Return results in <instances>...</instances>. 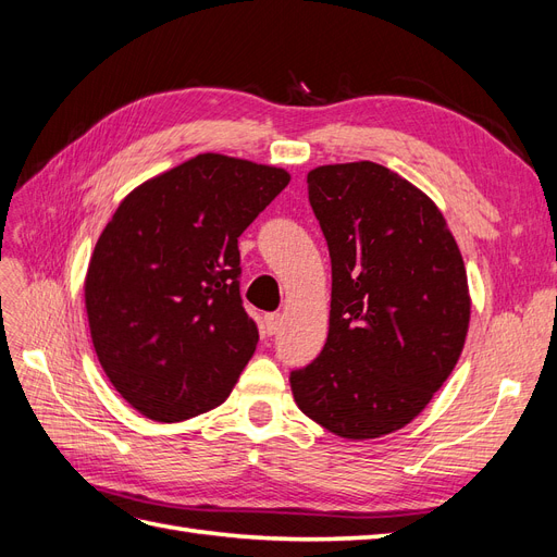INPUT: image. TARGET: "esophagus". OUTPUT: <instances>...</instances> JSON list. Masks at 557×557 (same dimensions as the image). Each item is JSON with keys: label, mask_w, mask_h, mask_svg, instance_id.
Here are the masks:
<instances>
[{"label": "esophagus", "mask_w": 557, "mask_h": 557, "mask_svg": "<svg viewBox=\"0 0 557 557\" xmlns=\"http://www.w3.org/2000/svg\"><path fill=\"white\" fill-rule=\"evenodd\" d=\"M281 322H283L281 313H267L264 315V332H267V336H274L281 330Z\"/></svg>", "instance_id": "obj_1"}]
</instances>
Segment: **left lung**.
Instances as JSON below:
<instances>
[{"label": "left lung", "instance_id": "obj_1", "mask_svg": "<svg viewBox=\"0 0 557 557\" xmlns=\"http://www.w3.org/2000/svg\"><path fill=\"white\" fill-rule=\"evenodd\" d=\"M332 258L330 334L290 373L297 406L327 431L369 440L406 426L461 357L470 295L440 209L371 161L309 172Z\"/></svg>", "mask_w": 557, "mask_h": 557}]
</instances>
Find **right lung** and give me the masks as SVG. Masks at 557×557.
Instances as JSON below:
<instances>
[{
    "label": "right lung",
    "mask_w": 557,
    "mask_h": 557,
    "mask_svg": "<svg viewBox=\"0 0 557 557\" xmlns=\"http://www.w3.org/2000/svg\"><path fill=\"white\" fill-rule=\"evenodd\" d=\"M290 182L281 168L200 154L138 186L96 242L85 283L94 350L154 421L212 410L258 345L237 237Z\"/></svg>",
    "instance_id": "obj_1"
}]
</instances>
